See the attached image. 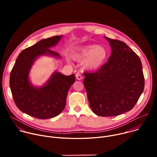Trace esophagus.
I'll use <instances>...</instances> for the list:
<instances>
[{
  "instance_id": "1",
  "label": "esophagus",
  "mask_w": 157,
  "mask_h": 157,
  "mask_svg": "<svg viewBox=\"0 0 157 157\" xmlns=\"http://www.w3.org/2000/svg\"><path fill=\"white\" fill-rule=\"evenodd\" d=\"M76 78L78 80H81L82 79V76L79 73H77L76 74Z\"/></svg>"
}]
</instances>
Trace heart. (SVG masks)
I'll return each instance as SVG.
<instances>
[{"label":"heart","mask_w":157,"mask_h":157,"mask_svg":"<svg viewBox=\"0 0 157 157\" xmlns=\"http://www.w3.org/2000/svg\"><path fill=\"white\" fill-rule=\"evenodd\" d=\"M107 51L102 46L89 44L78 48L73 55L76 61H82L84 68L87 70H96L104 64L107 58Z\"/></svg>","instance_id":"obj_1"}]
</instances>
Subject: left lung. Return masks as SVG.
Segmentation results:
<instances>
[{
    "label": "left lung",
    "instance_id": "obj_1",
    "mask_svg": "<svg viewBox=\"0 0 157 157\" xmlns=\"http://www.w3.org/2000/svg\"><path fill=\"white\" fill-rule=\"evenodd\" d=\"M109 41L108 61L94 73H84V86L93 113L113 117L130 110L144 91L145 79L139 56L121 41Z\"/></svg>",
    "mask_w": 157,
    "mask_h": 157
}]
</instances>
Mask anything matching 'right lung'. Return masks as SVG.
I'll use <instances>...</instances> for the list:
<instances>
[{
	"label": "right lung",
	"mask_w": 157,
	"mask_h": 157,
	"mask_svg": "<svg viewBox=\"0 0 157 157\" xmlns=\"http://www.w3.org/2000/svg\"><path fill=\"white\" fill-rule=\"evenodd\" d=\"M62 36L39 41L22 51L18 56L10 73V87L14 102L23 113L39 119H47L59 115L66 105L68 91L75 82V75L65 76L54 72L44 86L36 87L29 81V75L35 59L41 55L60 58L50 50Z\"/></svg>",
	"instance_id": "right-lung-1"
}]
</instances>
